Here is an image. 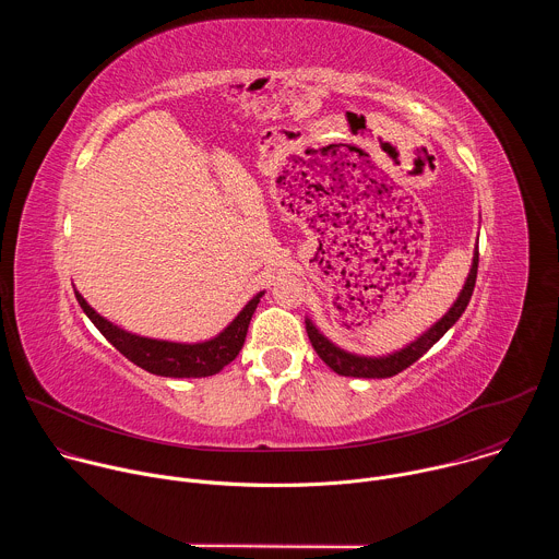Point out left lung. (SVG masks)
<instances>
[{
  "mask_svg": "<svg viewBox=\"0 0 559 559\" xmlns=\"http://www.w3.org/2000/svg\"><path fill=\"white\" fill-rule=\"evenodd\" d=\"M477 259H480V254H477V248H475L471 272L466 276V283H464L457 300L451 305V309L440 318V321L431 330H427L418 341H414L405 349L395 352V354H389V356H380V358L356 356V354H349V352L336 347L332 341H328L321 332L313 328L311 321H305V330H307L311 347L316 349L318 356H321V360L330 369H334L338 376H349V378H391L395 373H401L403 369L414 365L420 356H425L457 323V318L464 313V309H466V305L471 300L473 287H475Z\"/></svg>",
  "mask_w": 559,
  "mask_h": 559,
  "instance_id": "1",
  "label": "left lung"
}]
</instances>
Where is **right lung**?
<instances>
[{
    "label": "right lung",
    "instance_id": "obj_1",
    "mask_svg": "<svg viewBox=\"0 0 559 559\" xmlns=\"http://www.w3.org/2000/svg\"><path fill=\"white\" fill-rule=\"evenodd\" d=\"M265 292H259L243 309L238 313L234 321L212 341L205 343H170V341H154V338H143L136 334H130L110 321H106L104 316H99L86 298L74 292L79 305L86 311V316L95 323V328L108 338L112 347H117L130 362L136 367L156 373V376H166V378H205L218 373L223 367H227L238 352H241L248 328L252 321V313Z\"/></svg>",
    "mask_w": 559,
    "mask_h": 559
}]
</instances>
